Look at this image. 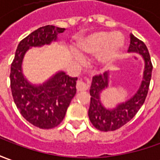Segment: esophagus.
Returning <instances> with one entry per match:
<instances>
[{
	"instance_id": "1",
	"label": "esophagus",
	"mask_w": 160,
	"mask_h": 160,
	"mask_svg": "<svg viewBox=\"0 0 160 160\" xmlns=\"http://www.w3.org/2000/svg\"><path fill=\"white\" fill-rule=\"evenodd\" d=\"M89 81L88 80L87 82L86 81H82V80H78L77 81V85H76V88H77V90L78 91H85L87 89H88L89 88Z\"/></svg>"
}]
</instances>
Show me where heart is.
<instances>
[{"instance_id": "obj_1", "label": "heart", "mask_w": 160, "mask_h": 160, "mask_svg": "<svg viewBox=\"0 0 160 160\" xmlns=\"http://www.w3.org/2000/svg\"><path fill=\"white\" fill-rule=\"evenodd\" d=\"M123 45V37L118 32H98L78 42V49L80 52L88 55L97 54V61L106 65L118 58Z\"/></svg>"}]
</instances>
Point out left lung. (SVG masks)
<instances>
[{
	"label": "left lung",
	"mask_w": 160,
	"mask_h": 160,
	"mask_svg": "<svg viewBox=\"0 0 160 160\" xmlns=\"http://www.w3.org/2000/svg\"><path fill=\"white\" fill-rule=\"evenodd\" d=\"M128 52L138 53L144 60L143 77L140 88L135 96L113 109H106L100 101V94L108 87V72L95 75L91 83L90 105L88 117L93 126L101 131H114L120 128L135 117L145 101L152 79V63L150 53L144 42L130 33Z\"/></svg>",
	"instance_id": "left-lung-1"
}]
</instances>
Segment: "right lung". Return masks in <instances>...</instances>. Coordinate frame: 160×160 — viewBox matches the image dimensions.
Wrapping results in <instances>:
<instances>
[{"label": "right lung", "instance_id": "right-lung-1", "mask_svg": "<svg viewBox=\"0 0 160 160\" xmlns=\"http://www.w3.org/2000/svg\"><path fill=\"white\" fill-rule=\"evenodd\" d=\"M64 30L54 25L38 28L19 42L11 63L9 78L15 103L28 122L43 129L56 128L62 122L76 94L77 78L58 72L42 85H32L22 72V62L30 48L50 44Z\"/></svg>", "mask_w": 160, "mask_h": 160}]
</instances>
